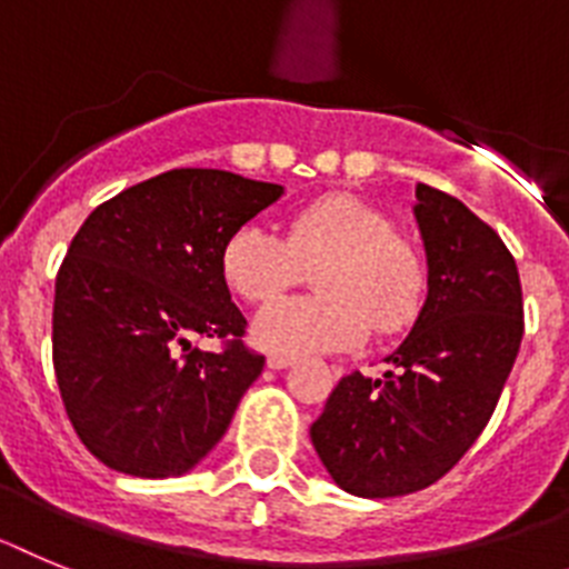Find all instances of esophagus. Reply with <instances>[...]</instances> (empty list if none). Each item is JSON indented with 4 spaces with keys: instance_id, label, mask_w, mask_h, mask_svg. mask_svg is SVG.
<instances>
[{
    "instance_id": "1",
    "label": "esophagus",
    "mask_w": 569,
    "mask_h": 569,
    "mask_svg": "<svg viewBox=\"0 0 569 569\" xmlns=\"http://www.w3.org/2000/svg\"><path fill=\"white\" fill-rule=\"evenodd\" d=\"M291 363H295V360L286 358V355H269V358H266V367L269 369H286L291 367Z\"/></svg>"
}]
</instances>
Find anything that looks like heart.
<instances>
[{"label": "heart", "instance_id": "b5f03b06", "mask_svg": "<svg viewBox=\"0 0 569 569\" xmlns=\"http://www.w3.org/2000/svg\"><path fill=\"white\" fill-rule=\"evenodd\" d=\"M318 269V298L280 300L254 320V340L278 355L338 352L367 338L401 332L418 318L427 266L372 202L326 194L300 206L286 237L240 226L220 251V271L237 298L269 303Z\"/></svg>", "mask_w": 569, "mask_h": 569}]
</instances>
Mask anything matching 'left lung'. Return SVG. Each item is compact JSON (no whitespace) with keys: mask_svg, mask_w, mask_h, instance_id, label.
Returning a JSON list of instances; mask_svg holds the SVG:
<instances>
[{"mask_svg":"<svg viewBox=\"0 0 569 569\" xmlns=\"http://www.w3.org/2000/svg\"><path fill=\"white\" fill-rule=\"evenodd\" d=\"M429 295L383 380L340 378L309 435L338 487L418 492L463 458L496 412L523 335L521 280L501 237L456 197L415 189Z\"/></svg>","mask_w":569,"mask_h":569,"instance_id":"8db88e82","label":"left lung"}]
</instances>
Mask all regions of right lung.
<instances>
[{"mask_svg": "<svg viewBox=\"0 0 569 569\" xmlns=\"http://www.w3.org/2000/svg\"><path fill=\"white\" fill-rule=\"evenodd\" d=\"M280 194L220 168H171L73 234L53 295V372L73 432L106 467L182 476L223 438L266 358L243 343L220 251ZM197 337L224 346L202 353Z\"/></svg>", "mask_w": 569, "mask_h": 569, "instance_id": "right-lung-1", "label": "right lung"}]
</instances>
